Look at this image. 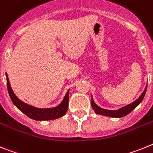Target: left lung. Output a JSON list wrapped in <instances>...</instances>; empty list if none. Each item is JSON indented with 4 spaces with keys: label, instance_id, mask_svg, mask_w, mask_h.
<instances>
[{
    "label": "left lung",
    "instance_id": "8db88e82",
    "mask_svg": "<svg viewBox=\"0 0 153 153\" xmlns=\"http://www.w3.org/2000/svg\"><path fill=\"white\" fill-rule=\"evenodd\" d=\"M146 88L147 86L145 88L144 91L142 93V95H140L139 99L137 100H135V102H133L132 103L129 105H127L124 106L123 108H119V110H107L104 109V108H102L100 107L97 105L95 103L94 100L92 99V96H91V105L92 108L94 109L95 112L96 114H99V115H105V116H109V117H114V118H121V117L126 116V115H128V113H130L134 108L136 107L137 105H139V103H141V102L143 101V98H144L145 95H146Z\"/></svg>",
    "mask_w": 153,
    "mask_h": 153
}]
</instances>
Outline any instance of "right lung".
Wrapping results in <instances>:
<instances>
[{
    "mask_svg": "<svg viewBox=\"0 0 153 153\" xmlns=\"http://www.w3.org/2000/svg\"><path fill=\"white\" fill-rule=\"evenodd\" d=\"M7 78V90H8L9 95L14 104V105L23 112L24 114L28 116L30 119L38 121H45V120H51V119H55L58 118L63 116L66 113L68 107V96H69V90L66 93L65 96L64 98L63 101L59 105H58L55 108H34L33 106L29 105L26 104L22 101L20 100L18 97L16 96L14 91H12V88L10 87V82H9L8 77L6 73Z\"/></svg>",
    "mask_w": 153,
    "mask_h": 153,
    "instance_id": "add662e5",
    "label": "right lung"
}]
</instances>
